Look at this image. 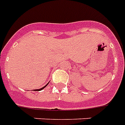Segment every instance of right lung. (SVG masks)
Here are the masks:
<instances>
[{"label": "right lung", "instance_id": "right-lung-1", "mask_svg": "<svg viewBox=\"0 0 125 125\" xmlns=\"http://www.w3.org/2000/svg\"><path fill=\"white\" fill-rule=\"evenodd\" d=\"M47 85H48V83L46 85H45V86H44V87H42V88H41V89H36V90H34V91H41V90H42V89H44V88H45V87H46V86Z\"/></svg>", "mask_w": 125, "mask_h": 125}]
</instances>
